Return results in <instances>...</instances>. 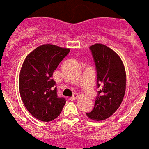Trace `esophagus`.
I'll return each mask as SVG.
<instances>
[{
    "mask_svg": "<svg viewBox=\"0 0 149 149\" xmlns=\"http://www.w3.org/2000/svg\"><path fill=\"white\" fill-rule=\"evenodd\" d=\"M77 98H78V94L76 93V94H74V95H73V97H70V99H69V100H72V101H73V100H77Z\"/></svg>",
    "mask_w": 149,
    "mask_h": 149,
    "instance_id": "obj_1",
    "label": "esophagus"
}]
</instances>
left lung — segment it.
<instances>
[{
    "label": "left lung",
    "mask_w": 149,
    "mask_h": 149,
    "mask_svg": "<svg viewBox=\"0 0 149 149\" xmlns=\"http://www.w3.org/2000/svg\"><path fill=\"white\" fill-rule=\"evenodd\" d=\"M97 74L98 96L93 109L86 113L88 118L100 121L118 109L125 97L126 72L119 55L108 46L95 44L90 46Z\"/></svg>",
    "instance_id": "1"
}]
</instances>
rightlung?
Instances as JSON below:
<instances>
[{
	"mask_svg": "<svg viewBox=\"0 0 149 149\" xmlns=\"http://www.w3.org/2000/svg\"><path fill=\"white\" fill-rule=\"evenodd\" d=\"M70 51L52 44L37 47L24 59L19 77V90L31 115L41 121H52L61 112L66 100L57 97L52 74Z\"/></svg>",
	"mask_w": 149,
	"mask_h": 149,
	"instance_id": "obj_1",
	"label": "right lung"
}]
</instances>
